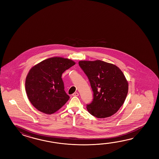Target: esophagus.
<instances>
[{
    "instance_id": "esophagus-1",
    "label": "esophagus",
    "mask_w": 159,
    "mask_h": 159,
    "mask_svg": "<svg viewBox=\"0 0 159 159\" xmlns=\"http://www.w3.org/2000/svg\"><path fill=\"white\" fill-rule=\"evenodd\" d=\"M73 96H75V97H78V95H79V93H77V92H75V93H73V94H72Z\"/></svg>"
}]
</instances>
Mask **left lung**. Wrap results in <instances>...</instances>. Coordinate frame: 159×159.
<instances>
[{"label":"left lung","instance_id":"obj_1","mask_svg":"<svg viewBox=\"0 0 159 159\" xmlns=\"http://www.w3.org/2000/svg\"><path fill=\"white\" fill-rule=\"evenodd\" d=\"M80 66L88 76L93 91V100L87 105L91 115L105 118L120 108L128 93L129 83L115 65L101 60L80 61Z\"/></svg>","mask_w":159,"mask_h":159}]
</instances>
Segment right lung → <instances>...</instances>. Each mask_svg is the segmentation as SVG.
<instances>
[{"mask_svg": "<svg viewBox=\"0 0 159 159\" xmlns=\"http://www.w3.org/2000/svg\"><path fill=\"white\" fill-rule=\"evenodd\" d=\"M75 64L70 59L54 57L30 69L25 86L27 97L35 108L46 114H52L66 103L70 97L65 91L61 76Z\"/></svg>", "mask_w": 159, "mask_h": 159, "instance_id": "add662e5", "label": "right lung"}]
</instances>
